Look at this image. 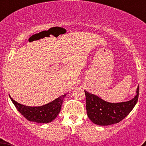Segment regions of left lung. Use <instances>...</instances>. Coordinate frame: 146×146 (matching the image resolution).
I'll return each instance as SVG.
<instances>
[{
    "label": "left lung",
    "instance_id": "obj_1",
    "mask_svg": "<svg viewBox=\"0 0 146 146\" xmlns=\"http://www.w3.org/2000/svg\"><path fill=\"white\" fill-rule=\"evenodd\" d=\"M85 93L87 114L89 119L97 125L108 126L119 123L131 111L138 102L139 85L134 98L123 102L110 103L85 90Z\"/></svg>",
    "mask_w": 146,
    "mask_h": 146
}]
</instances>
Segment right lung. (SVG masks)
<instances>
[{
	"instance_id": "obj_1",
	"label": "right lung",
	"mask_w": 146,
	"mask_h": 146,
	"mask_svg": "<svg viewBox=\"0 0 146 146\" xmlns=\"http://www.w3.org/2000/svg\"><path fill=\"white\" fill-rule=\"evenodd\" d=\"M66 95H61L54 101L41 107H29L15 101L10 96V100L19 112L30 121L46 123L52 121L60 112L63 101Z\"/></svg>"
}]
</instances>
